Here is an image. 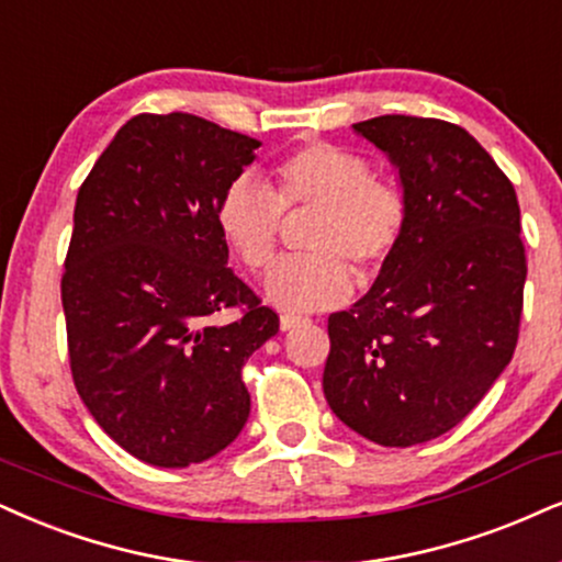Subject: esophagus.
<instances>
[{
	"label": "esophagus",
	"instance_id": "obj_1",
	"mask_svg": "<svg viewBox=\"0 0 562 562\" xmlns=\"http://www.w3.org/2000/svg\"><path fill=\"white\" fill-rule=\"evenodd\" d=\"M300 323H304V317H296V315H281V321H279L281 330H292Z\"/></svg>",
	"mask_w": 562,
	"mask_h": 562
}]
</instances>
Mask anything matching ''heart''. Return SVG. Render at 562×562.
Returning a JSON list of instances; mask_svg holds the SVG:
<instances>
[{"instance_id":"b5f03b06","label":"heart","mask_w":562,"mask_h":562,"mask_svg":"<svg viewBox=\"0 0 562 562\" xmlns=\"http://www.w3.org/2000/svg\"><path fill=\"white\" fill-rule=\"evenodd\" d=\"M315 211L304 247L266 279V300L286 313H313L349 300L351 271L372 281L406 226V198L387 179L372 177L367 158L334 143H307L273 166V190L241 175L216 207L226 247L252 273L270 266L283 216Z\"/></svg>"}]
</instances>
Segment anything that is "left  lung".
I'll return each mask as SVG.
<instances>
[{
	"mask_svg": "<svg viewBox=\"0 0 562 562\" xmlns=\"http://www.w3.org/2000/svg\"><path fill=\"white\" fill-rule=\"evenodd\" d=\"M351 127L396 169L406 226L370 292L328 317L323 393L362 438L408 448L459 425L514 357L521 211L459 124L385 114Z\"/></svg>",
	"mask_w": 562,
	"mask_h": 562,
	"instance_id": "1",
	"label": "left lung"
}]
</instances>
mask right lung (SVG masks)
Returning <instances> with one entry per match:
<instances>
[{"instance_id": "right-lung-1", "label": "right lung", "mask_w": 562, "mask_h": 562, "mask_svg": "<svg viewBox=\"0 0 562 562\" xmlns=\"http://www.w3.org/2000/svg\"><path fill=\"white\" fill-rule=\"evenodd\" d=\"M258 148L195 114H137L78 192L61 276L72 380L103 432L150 467L184 469L237 440L241 367L279 334L226 268L216 226ZM228 306L243 315L216 324Z\"/></svg>"}]
</instances>
